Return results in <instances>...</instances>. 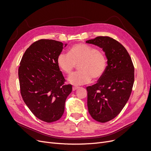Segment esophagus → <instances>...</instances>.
<instances>
[{
    "instance_id": "34e87169",
    "label": "esophagus",
    "mask_w": 151,
    "mask_h": 151,
    "mask_svg": "<svg viewBox=\"0 0 151 151\" xmlns=\"http://www.w3.org/2000/svg\"><path fill=\"white\" fill-rule=\"evenodd\" d=\"M78 88H79V87H72V90H73V91H75V90H77Z\"/></svg>"
}]
</instances>
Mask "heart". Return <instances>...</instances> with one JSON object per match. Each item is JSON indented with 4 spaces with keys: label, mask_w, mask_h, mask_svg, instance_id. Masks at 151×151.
<instances>
[{
    "label": "heart",
    "mask_w": 151,
    "mask_h": 151,
    "mask_svg": "<svg viewBox=\"0 0 151 151\" xmlns=\"http://www.w3.org/2000/svg\"><path fill=\"white\" fill-rule=\"evenodd\" d=\"M57 63L65 74L70 75L78 64L79 70L72 74L68 81L72 85L81 86L99 79L105 73L107 60L103 52L85 44H76L70 47L68 54L61 52Z\"/></svg>",
    "instance_id": "1"
}]
</instances>
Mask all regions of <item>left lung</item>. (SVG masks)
Instances as JSON below:
<instances>
[{
  "mask_svg": "<svg viewBox=\"0 0 151 151\" xmlns=\"http://www.w3.org/2000/svg\"><path fill=\"white\" fill-rule=\"evenodd\" d=\"M101 48L107 59L105 73L98 82L87 87L90 115L100 123L109 122L121 112L130 96L134 81V68L125 47L108 37L86 41Z\"/></svg>",
  "mask_w": 151,
  "mask_h": 151,
  "instance_id": "1",
  "label": "left lung"
}]
</instances>
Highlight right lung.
<instances>
[{
	"label": "right lung",
	"instance_id": "obj_1",
	"mask_svg": "<svg viewBox=\"0 0 151 151\" xmlns=\"http://www.w3.org/2000/svg\"><path fill=\"white\" fill-rule=\"evenodd\" d=\"M68 44L52 40H40L30 46L19 69L20 93L34 115L46 123L59 119L72 86L65 79L57 63L58 56Z\"/></svg>",
	"mask_w": 151,
	"mask_h": 151
}]
</instances>
